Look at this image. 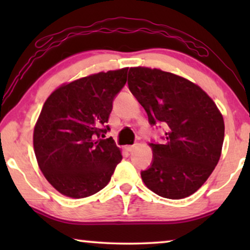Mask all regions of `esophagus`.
<instances>
[{
	"instance_id": "34e87169",
	"label": "esophagus",
	"mask_w": 250,
	"mask_h": 250,
	"mask_svg": "<svg viewBox=\"0 0 250 250\" xmlns=\"http://www.w3.org/2000/svg\"><path fill=\"white\" fill-rule=\"evenodd\" d=\"M136 148V145H133V146H126V150H127V151H129V152H132L133 150H134Z\"/></svg>"
}]
</instances>
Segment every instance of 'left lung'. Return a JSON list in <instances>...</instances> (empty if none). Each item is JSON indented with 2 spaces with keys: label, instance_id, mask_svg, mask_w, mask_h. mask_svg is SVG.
I'll return each mask as SVG.
<instances>
[{
  "label": "left lung",
  "instance_id": "8db88e82",
  "mask_svg": "<svg viewBox=\"0 0 250 250\" xmlns=\"http://www.w3.org/2000/svg\"><path fill=\"white\" fill-rule=\"evenodd\" d=\"M127 83L150 124L166 126L164 145L149 143L153 162L141 172L143 183L168 199L191 196L220 160L224 140L220 109L197 84L157 68H129Z\"/></svg>",
  "mask_w": 250,
  "mask_h": 250
}]
</instances>
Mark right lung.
Wrapping results in <instances>:
<instances>
[{
	"label": "right lung",
	"mask_w": 250,
	"mask_h": 250,
	"mask_svg": "<svg viewBox=\"0 0 250 250\" xmlns=\"http://www.w3.org/2000/svg\"><path fill=\"white\" fill-rule=\"evenodd\" d=\"M127 70L64 83L44 102L34 127V152L47 182L63 196L80 199L99 192L121 163L114 140L99 136L109 129L112 100L127 81Z\"/></svg>",
	"instance_id": "add662e5"
}]
</instances>
